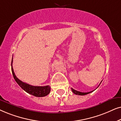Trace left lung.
I'll return each instance as SVG.
<instances>
[{
  "label": "left lung",
  "instance_id": "1",
  "mask_svg": "<svg viewBox=\"0 0 121 121\" xmlns=\"http://www.w3.org/2000/svg\"><path fill=\"white\" fill-rule=\"evenodd\" d=\"M101 83H100V84H101ZM100 84H99V85H100ZM71 90H72V91L73 92V93H75V95H81V96L86 95H87V94H88V93H91V92H92L93 91H91V92H81L77 91H76V90L73 89L72 88H71Z\"/></svg>",
  "mask_w": 121,
  "mask_h": 121
}]
</instances>
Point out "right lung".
<instances>
[{
	"label": "right lung",
	"instance_id": "right-lung-1",
	"mask_svg": "<svg viewBox=\"0 0 121 121\" xmlns=\"http://www.w3.org/2000/svg\"><path fill=\"white\" fill-rule=\"evenodd\" d=\"M13 58L12 61V71L13 75L15 79V81L17 82V84H18L22 89H23L25 92L27 93H29L32 95L36 96V97H44V96H47L48 94H49L50 92V86L49 85L45 86H32V85H29L28 83L23 82L17 78L14 73L13 68Z\"/></svg>",
	"mask_w": 121,
	"mask_h": 121
}]
</instances>
